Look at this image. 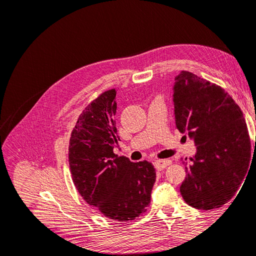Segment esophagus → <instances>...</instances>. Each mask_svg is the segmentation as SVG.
<instances>
[{
  "label": "esophagus",
  "instance_id": "obj_1",
  "mask_svg": "<svg viewBox=\"0 0 256 256\" xmlns=\"http://www.w3.org/2000/svg\"><path fill=\"white\" fill-rule=\"evenodd\" d=\"M171 164V160L168 159H164V160H156L154 161V166H156L157 170L161 171V170L166 168L168 166Z\"/></svg>",
  "mask_w": 256,
  "mask_h": 256
}]
</instances>
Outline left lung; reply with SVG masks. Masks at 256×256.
Returning <instances> with one entry per match:
<instances>
[{"instance_id":"left-lung-1","label":"left lung","mask_w":256,"mask_h":256,"mask_svg":"<svg viewBox=\"0 0 256 256\" xmlns=\"http://www.w3.org/2000/svg\"><path fill=\"white\" fill-rule=\"evenodd\" d=\"M173 90L176 127L196 146L180 193L194 208H219L235 196L250 164L244 114L221 86L192 72L176 76Z\"/></svg>"}]
</instances>
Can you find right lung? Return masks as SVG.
Wrapping results in <instances>:
<instances>
[{
	"label": "right lung",
	"mask_w": 256,
	"mask_h": 256,
	"mask_svg": "<svg viewBox=\"0 0 256 256\" xmlns=\"http://www.w3.org/2000/svg\"><path fill=\"white\" fill-rule=\"evenodd\" d=\"M116 90L104 92L80 114L69 140V168L85 202L112 220L128 222L150 203L156 171L148 161L131 162L113 152L120 136Z\"/></svg>",
	"instance_id": "1"
}]
</instances>
